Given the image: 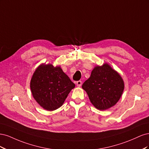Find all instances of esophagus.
Here are the masks:
<instances>
[{
	"instance_id": "esophagus-1",
	"label": "esophagus",
	"mask_w": 149,
	"mask_h": 149,
	"mask_svg": "<svg viewBox=\"0 0 149 149\" xmlns=\"http://www.w3.org/2000/svg\"><path fill=\"white\" fill-rule=\"evenodd\" d=\"M76 85H77V86H78V87L81 86L82 81H78L76 82Z\"/></svg>"
}]
</instances>
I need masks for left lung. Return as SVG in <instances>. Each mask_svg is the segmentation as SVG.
I'll return each mask as SVG.
<instances>
[{"label":"left lung","mask_w":149,"mask_h":149,"mask_svg":"<svg viewBox=\"0 0 149 149\" xmlns=\"http://www.w3.org/2000/svg\"><path fill=\"white\" fill-rule=\"evenodd\" d=\"M90 101L96 109H109L119 101L124 89V82L121 76L105 63L96 66L91 76L82 85Z\"/></svg>","instance_id":"obj_1"}]
</instances>
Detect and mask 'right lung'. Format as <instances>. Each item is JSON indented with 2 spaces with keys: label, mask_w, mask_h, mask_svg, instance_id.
<instances>
[{
  "label": "right lung",
  "mask_w": 149,
  "mask_h": 149,
  "mask_svg": "<svg viewBox=\"0 0 149 149\" xmlns=\"http://www.w3.org/2000/svg\"><path fill=\"white\" fill-rule=\"evenodd\" d=\"M75 84L60 66L42 63L35 70L30 80L32 96L47 111H54L64 103Z\"/></svg>",
  "instance_id": "add662e5"
}]
</instances>
